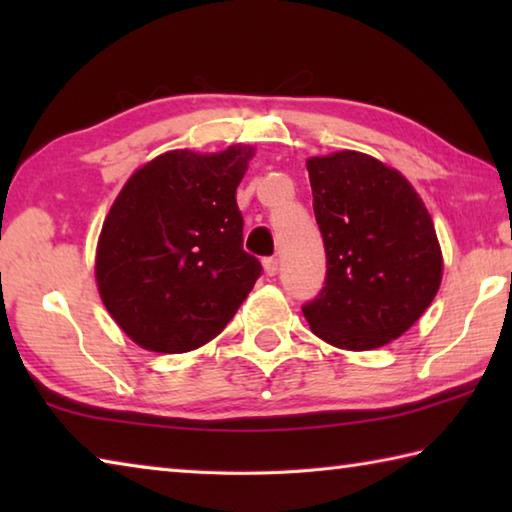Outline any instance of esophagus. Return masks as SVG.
Listing matches in <instances>:
<instances>
[{
  "label": "esophagus",
  "mask_w": 512,
  "mask_h": 512,
  "mask_svg": "<svg viewBox=\"0 0 512 512\" xmlns=\"http://www.w3.org/2000/svg\"><path fill=\"white\" fill-rule=\"evenodd\" d=\"M277 271H280V262H277L275 257H268V259H264V273H266L268 277L277 275Z\"/></svg>",
  "instance_id": "1"
}]
</instances>
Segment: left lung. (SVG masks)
<instances>
[{
  "mask_svg": "<svg viewBox=\"0 0 512 512\" xmlns=\"http://www.w3.org/2000/svg\"><path fill=\"white\" fill-rule=\"evenodd\" d=\"M307 171L327 277L302 314L334 348H384L418 323L443 282L431 214L400 171L368 153L314 155Z\"/></svg>",
  "mask_w": 512,
  "mask_h": 512,
  "instance_id": "left-lung-1",
  "label": "left lung"
}]
</instances>
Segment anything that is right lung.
Segmentation results:
<instances>
[{
	"label": "right lung",
	"mask_w": 512,
	"mask_h": 512,
	"mask_svg": "<svg viewBox=\"0 0 512 512\" xmlns=\"http://www.w3.org/2000/svg\"><path fill=\"white\" fill-rule=\"evenodd\" d=\"M255 149H176L142 164L103 221L101 302L128 339L162 354L212 341L262 273L244 250L237 187Z\"/></svg>",
	"instance_id": "add662e5"
}]
</instances>
